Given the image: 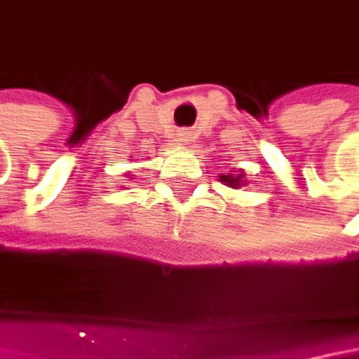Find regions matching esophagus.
<instances>
[{"label": "esophagus", "instance_id": "obj_1", "mask_svg": "<svg viewBox=\"0 0 359 359\" xmlns=\"http://www.w3.org/2000/svg\"><path fill=\"white\" fill-rule=\"evenodd\" d=\"M179 141H180V143H184V145H187V143L191 141V130H180Z\"/></svg>", "mask_w": 359, "mask_h": 359}]
</instances>
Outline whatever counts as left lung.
Listing matches in <instances>:
<instances>
[{
  "instance_id": "8db88e82",
  "label": "left lung",
  "mask_w": 359,
  "mask_h": 359,
  "mask_svg": "<svg viewBox=\"0 0 359 359\" xmlns=\"http://www.w3.org/2000/svg\"><path fill=\"white\" fill-rule=\"evenodd\" d=\"M220 180H222L226 187H233V189H239V187L248 184V182H245V172H243V170H233V172H229V175H220Z\"/></svg>"
}]
</instances>
